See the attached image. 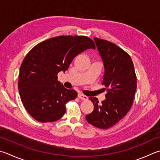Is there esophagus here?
Returning <instances> with one entry per match:
<instances>
[{
    "label": "esophagus",
    "mask_w": 160,
    "mask_h": 160,
    "mask_svg": "<svg viewBox=\"0 0 160 160\" xmlns=\"http://www.w3.org/2000/svg\"><path fill=\"white\" fill-rule=\"evenodd\" d=\"M78 98H80V99H82V100H88V97H87V96L81 94V93H79V94H78Z\"/></svg>",
    "instance_id": "esophagus-1"
}]
</instances>
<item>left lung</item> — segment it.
Returning a JSON list of instances; mask_svg holds the SVG:
<instances>
[{
	"instance_id": "obj_1",
	"label": "left lung",
	"mask_w": 160,
	"mask_h": 160,
	"mask_svg": "<svg viewBox=\"0 0 160 160\" xmlns=\"http://www.w3.org/2000/svg\"><path fill=\"white\" fill-rule=\"evenodd\" d=\"M94 39L103 63L102 85L107 88V94L101 103L97 97L89 98L94 109L85 118L93 126L104 129L115 125L130 110L136 89V76L132 60L126 52L107 40Z\"/></svg>"
}]
</instances>
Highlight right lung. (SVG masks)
Returning <instances> with one entry per match:
<instances>
[{
  "instance_id": "obj_1",
  "label": "right lung",
  "mask_w": 160,
  "mask_h": 160,
  "mask_svg": "<svg viewBox=\"0 0 160 160\" xmlns=\"http://www.w3.org/2000/svg\"><path fill=\"white\" fill-rule=\"evenodd\" d=\"M94 49L85 36H58L39 43L24 58L20 67L18 89L28 112L40 122L57 121L66 112L65 104L77 97L57 80L72 59L88 49Z\"/></svg>"
}]
</instances>
